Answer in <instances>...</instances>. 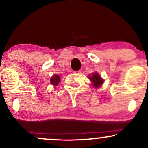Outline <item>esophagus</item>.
I'll return each mask as SVG.
<instances>
[{
	"instance_id": "34e87169",
	"label": "esophagus",
	"mask_w": 148,
	"mask_h": 148,
	"mask_svg": "<svg viewBox=\"0 0 148 148\" xmlns=\"http://www.w3.org/2000/svg\"><path fill=\"white\" fill-rule=\"evenodd\" d=\"M81 70H79V71H75V72H74V74H76V75H78V74H81Z\"/></svg>"
}]
</instances>
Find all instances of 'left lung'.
Listing matches in <instances>:
<instances>
[{
  "instance_id": "left-lung-1",
  "label": "left lung",
  "mask_w": 148,
  "mask_h": 148,
  "mask_svg": "<svg viewBox=\"0 0 148 148\" xmlns=\"http://www.w3.org/2000/svg\"><path fill=\"white\" fill-rule=\"evenodd\" d=\"M89 79L92 82L93 86L95 88H98L101 86V84H103V79H101V76H100L97 73L95 72L94 74H92V76H90Z\"/></svg>"
}]
</instances>
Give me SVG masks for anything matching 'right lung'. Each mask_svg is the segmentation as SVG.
I'll use <instances>...</instances> for the list:
<instances>
[{"mask_svg": "<svg viewBox=\"0 0 148 148\" xmlns=\"http://www.w3.org/2000/svg\"><path fill=\"white\" fill-rule=\"evenodd\" d=\"M60 81V76L59 75H54L51 79V84L52 85H55V86H57Z\"/></svg>", "mask_w": 148, "mask_h": 148, "instance_id": "obj_1", "label": "right lung"}]
</instances>
